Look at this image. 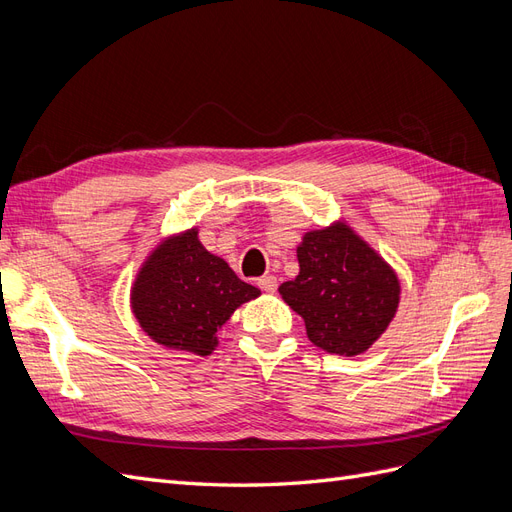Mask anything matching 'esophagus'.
<instances>
[{
  "instance_id": "1",
  "label": "esophagus",
  "mask_w": 512,
  "mask_h": 512,
  "mask_svg": "<svg viewBox=\"0 0 512 512\" xmlns=\"http://www.w3.org/2000/svg\"><path fill=\"white\" fill-rule=\"evenodd\" d=\"M258 288L265 292H275L277 290V277L275 275H265L258 280Z\"/></svg>"
}]
</instances>
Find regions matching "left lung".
<instances>
[{"instance_id":"obj_1","label":"left lung","mask_w":512,"mask_h":512,"mask_svg":"<svg viewBox=\"0 0 512 512\" xmlns=\"http://www.w3.org/2000/svg\"><path fill=\"white\" fill-rule=\"evenodd\" d=\"M299 275L280 286L309 342L339 356L365 352L399 305L395 271L344 222L312 230L297 247Z\"/></svg>"}]
</instances>
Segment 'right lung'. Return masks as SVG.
<instances>
[{
    "instance_id": "add662e5",
    "label": "right lung",
    "mask_w": 512,
    "mask_h": 512,
    "mask_svg": "<svg viewBox=\"0 0 512 512\" xmlns=\"http://www.w3.org/2000/svg\"><path fill=\"white\" fill-rule=\"evenodd\" d=\"M258 294L190 228L162 241L145 260L132 286V312L153 342L207 356L218 346L222 324Z\"/></svg>"
}]
</instances>
